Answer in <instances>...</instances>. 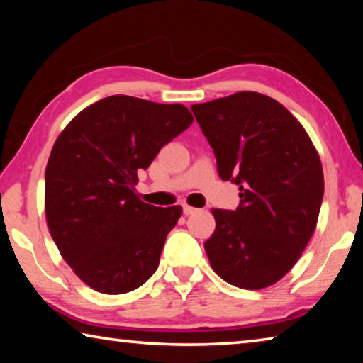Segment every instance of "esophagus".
Returning a JSON list of instances; mask_svg holds the SVG:
<instances>
[{
	"instance_id": "34e87169",
	"label": "esophagus",
	"mask_w": 363,
	"mask_h": 363,
	"mask_svg": "<svg viewBox=\"0 0 363 363\" xmlns=\"http://www.w3.org/2000/svg\"><path fill=\"white\" fill-rule=\"evenodd\" d=\"M182 210H184V214H186V216H189V214H194V213L199 211V210H196V208L190 206V205H184Z\"/></svg>"
}]
</instances>
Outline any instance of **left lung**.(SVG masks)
Returning <instances> with one entry per match:
<instances>
[{
  "instance_id": "1",
  "label": "left lung",
  "mask_w": 363,
  "mask_h": 363,
  "mask_svg": "<svg viewBox=\"0 0 363 363\" xmlns=\"http://www.w3.org/2000/svg\"><path fill=\"white\" fill-rule=\"evenodd\" d=\"M190 108L220 179L235 182L242 199L235 211L213 210L216 229L205 242L211 267L243 290L277 284L315 230L320 157L303 125L269 96L242 91Z\"/></svg>"
}]
</instances>
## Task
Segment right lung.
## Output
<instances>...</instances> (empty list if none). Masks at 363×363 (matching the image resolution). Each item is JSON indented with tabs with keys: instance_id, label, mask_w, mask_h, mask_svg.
<instances>
[{
	"instance_id": "add662e5",
	"label": "right lung",
	"mask_w": 363,
	"mask_h": 363,
	"mask_svg": "<svg viewBox=\"0 0 363 363\" xmlns=\"http://www.w3.org/2000/svg\"><path fill=\"white\" fill-rule=\"evenodd\" d=\"M182 104L110 96L82 110L51 150L45 211L54 243L79 280L104 294L144 285L181 206L144 203L134 190L164 144L192 125Z\"/></svg>"
}]
</instances>
